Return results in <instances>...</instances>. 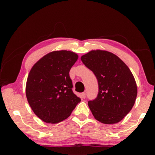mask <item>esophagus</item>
<instances>
[{
	"label": "esophagus",
	"instance_id": "esophagus-1",
	"mask_svg": "<svg viewBox=\"0 0 155 155\" xmlns=\"http://www.w3.org/2000/svg\"><path fill=\"white\" fill-rule=\"evenodd\" d=\"M81 96H82L83 98H85V97H86L85 92H83L82 94H81Z\"/></svg>",
	"mask_w": 155,
	"mask_h": 155
}]
</instances>
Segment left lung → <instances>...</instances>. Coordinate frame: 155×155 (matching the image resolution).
Masks as SVG:
<instances>
[{
  "label": "left lung",
  "mask_w": 155,
  "mask_h": 155,
  "mask_svg": "<svg viewBox=\"0 0 155 155\" xmlns=\"http://www.w3.org/2000/svg\"><path fill=\"white\" fill-rule=\"evenodd\" d=\"M81 59L98 79V96L88 102L94 117L103 124L120 122L133 108L137 95L132 72L122 59L109 51L93 50Z\"/></svg>",
  "instance_id": "left-lung-1"
}]
</instances>
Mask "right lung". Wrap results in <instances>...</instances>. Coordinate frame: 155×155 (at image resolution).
Listing matches in <instances>:
<instances>
[{
  "label": "right lung",
  "instance_id": "add662e5",
  "mask_svg": "<svg viewBox=\"0 0 155 155\" xmlns=\"http://www.w3.org/2000/svg\"><path fill=\"white\" fill-rule=\"evenodd\" d=\"M78 56L70 51L49 52L28 73L26 96L31 109L46 123L57 124L70 116L81 99L72 91L70 70Z\"/></svg>",
  "mask_w": 155,
  "mask_h": 155
}]
</instances>
